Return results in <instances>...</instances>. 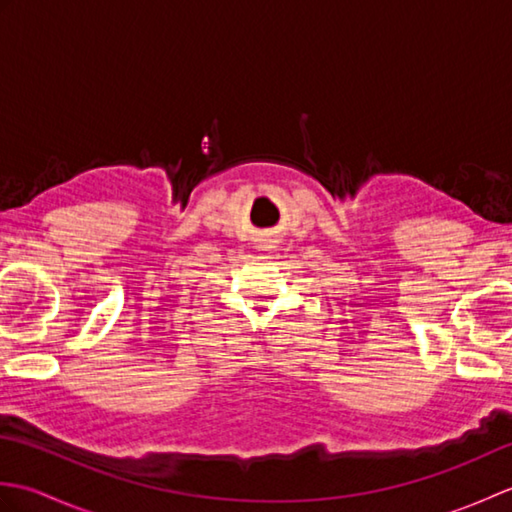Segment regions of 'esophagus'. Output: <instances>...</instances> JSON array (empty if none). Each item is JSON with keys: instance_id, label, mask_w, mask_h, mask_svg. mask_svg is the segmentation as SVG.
Here are the masks:
<instances>
[{"instance_id": "esophagus-1", "label": "esophagus", "mask_w": 512, "mask_h": 512, "mask_svg": "<svg viewBox=\"0 0 512 512\" xmlns=\"http://www.w3.org/2000/svg\"><path fill=\"white\" fill-rule=\"evenodd\" d=\"M262 246H264V250L275 248V246H277V239H273V237H266V239H262Z\"/></svg>"}]
</instances>
